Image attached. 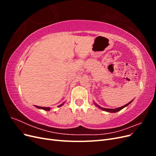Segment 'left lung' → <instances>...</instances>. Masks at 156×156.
Instances as JSON below:
<instances>
[{"mask_svg": "<svg viewBox=\"0 0 156 156\" xmlns=\"http://www.w3.org/2000/svg\"><path fill=\"white\" fill-rule=\"evenodd\" d=\"M131 102H132V101H130L129 103H127L126 105H124V106H122V107H119V108H102V107H100V106L98 105H97V106H98L99 108H101V109L103 110V111H107V112H118V111H119L122 110V108H124L125 107L128 105L129 104V103H131ZM95 105H96V104H95Z\"/></svg>", "mask_w": 156, "mask_h": 156, "instance_id": "1", "label": "left lung"}]
</instances>
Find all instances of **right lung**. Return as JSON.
I'll return each mask as SVG.
<instances>
[{
	"instance_id": "right-lung-1",
	"label": "right lung",
	"mask_w": 156,
	"mask_h": 156,
	"mask_svg": "<svg viewBox=\"0 0 156 156\" xmlns=\"http://www.w3.org/2000/svg\"><path fill=\"white\" fill-rule=\"evenodd\" d=\"M62 105H63V103L62 104H61L60 105H58V107H61ZM35 107H36L37 108H42V109L44 110H45V111H49L50 110V107H40V106H37V105H35Z\"/></svg>"
}]
</instances>
